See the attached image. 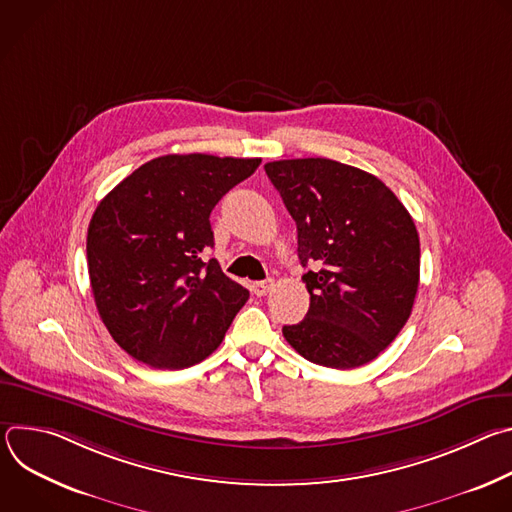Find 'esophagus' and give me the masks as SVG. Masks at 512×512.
I'll use <instances>...</instances> for the list:
<instances>
[{
  "label": "esophagus",
  "mask_w": 512,
  "mask_h": 512,
  "mask_svg": "<svg viewBox=\"0 0 512 512\" xmlns=\"http://www.w3.org/2000/svg\"><path fill=\"white\" fill-rule=\"evenodd\" d=\"M271 287H273V279L255 281V283H253V294H255L257 298H261V296H267L269 291H271Z\"/></svg>",
  "instance_id": "esophagus-1"
}]
</instances>
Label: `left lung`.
<instances>
[{"mask_svg": "<svg viewBox=\"0 0 512 512\" xmlns=\"http://www.w3.org/2000/svg\"><path fill=\"white\" fill-rule=\"evenodd\" d=\"M298 227L310 310L283 336L310 362L356 369L377 358L411 316L419 235L401 200L373 174L326 158L265 164Z\"/></svg>", "mask_w": 512, "mask_h": 512, "instance_id": "1", "label": "left lung"}]
</instances>
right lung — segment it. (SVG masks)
Masks as SVG:
<instances>
[{"label": "right lung", "mask_w": 512, "mask_h": 512, "mask_svg": "<svg viewBox=\"0 0 512 512\" xmlns=\"http://www.w3.org/2000/svg\"><path fill=\"white\" fill-rule=\"evenodd\" d=\"M259 158L170 154L139 166L97 206L91 289L113 340L152 369L192 367L223 342L249 291L216 259L210 212Z\"/></svg>", "instance_id": "obj_1"}]
</instances>
